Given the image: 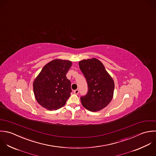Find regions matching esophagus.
Listing matches in <instances>:
<instances>
[{
  "instance_id": "1",
  "label": "esophagus",
  "mask_w": 156,
  "mask_h": 156,
  "mask_svg": "<svg viewBox=\"0 0 156 156\" xmlns=\"http://www.w3.org/2000/svg\"><path fill=\"white\" fill-rule=\"evenodd\" d=\"M79 90L77 89V90H74V93L75 94H79Z\"/></svg>"
}]
</instances>
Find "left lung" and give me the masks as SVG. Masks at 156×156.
I'll use <instances>...</instances> for the list:
<instances>
[{
	"label": "left lung",
	"instance_id": "left-lung-1",
	"mask_svg": "<svg viewBox=\"0 0 156 156\" xmlns=\"http://www.w3.org/2000/svg\"><path fill=\"white\" fill-rule=\"evenodd\" d=\"M79 65L88 85L87 93L80 97L82 104L90 111H100L112 99L114 81L102 63L96 58L81 60Z\"/></svg>",
	"mask_w": 156,
	"mask_h": 156
}]
</instances>
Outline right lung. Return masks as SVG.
<instances>
[{"mask_svg": "<svg viewBox=\"0 0 156 156\" xmlns=\"http://www.w3.org/2000/svg\"><path fill=\"white\" fill-rule=\"evenodd\" d=\"M71 62L55 59L44 66L33 83L37 102L48 110H56L65 105L72 92L71 82L66 74Z\"/></svg>", "mask_w": 156, "mask_h": 156, "instance_id": "1", "label": "right lung"}]
</instances>
